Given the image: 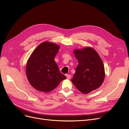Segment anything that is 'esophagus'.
<instances>
[{"label":"esophagus","instance_id":"1","mask_svg":"<svg viewBox=\"0 0 129 129\" xmlns=\"http://www.w3.org/2000/svg\"><path fill=\"white\" fill-rule=\"evenodd\" d=\"M66 76L67 78V79H71V78L72 77H71V75H69V74H66Z\"/></svg>","mask_w":129,"mask_h":129}]
</instances>
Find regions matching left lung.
<instances>
[{
    "label": "left lung",
    "mask_w": 129,
    "mask_h": 129,
    "mask_svg": "<svg viewBox=\"0 0 129 129\" xmlns=\"http://www.w3.org/2000/svg\"><path fill=\"white\" fill-rule=\"evenodd\" d=\"M73 51L78 64L72 82L80 92L88 93L98 88L104 82L105 72L103 60L91 47Z\"/></svg>",
    "instance_id": "1"
}]
</instances>
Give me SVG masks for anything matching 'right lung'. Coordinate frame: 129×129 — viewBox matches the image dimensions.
<instances>
[{
  "instance_id": "add662e5",
  "label": "right lung",
  "mask_w": 129,
  "mask_h": 129,
  "mask_svg": "<svg viewBox=\"0 0 129 129\" xmlns=\"http://www.w3.org/2000/svg\"><path fill=\"white\" fill-rule=\"evenodd\" d=\"M60 47L49 41L40 44L31 54L26 65V75L36 90L49 92L66 78L60 73L54 58Z\"/></svg>"
}]
</instances>
